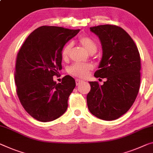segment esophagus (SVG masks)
Returning <instances> with one entry per match:
<instances>
[{"label": "esophagus", "mask_w": 153, "mask_h": 153, "mask_svg": "<svg viewBox=\"0 0 153 153\" xmlns=\"http://www.w3.org/2000/svg\"><path fill=\"white\" fill-rule=\"evenodd\" d=\"M75 82H76V85H80L81 83H84V81H83V80H80V79H76Z\"/></svg>", "instance_id": "34e87169"}]
</instances>
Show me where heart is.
<instances>
[{
  "label": "heart",
  "instance_id": "heart-1",
  "mask_svg": "<svg viewBox=\"0 0 153 153\" xmlns=\"http://www.w3.org/2000/svg\"><path fill=\"white\" fill-rule=\"evenodd\" d=\"M80 44L89 53H94L97 50V45L92 38L87 36H82L79 38ZM72 48L71 44H67L63 47L62 51V55L63 59L68 57ZM92 69V65L90 63H74L68 68V72L74 76L85 77L88 74V72Z\"/></svg>",
  "mask_w": 153,
  "mask_h": 153
}]
</instances>
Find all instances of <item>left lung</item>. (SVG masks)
Here are the masks:
<instances>
[{
    "label": "left lung",
    "instance_id": "obj_1",
    "mask_svg": "<svg viewBox=\"0 0 153 153\" xmlns=\"http://www.w3.org/2000/svg\"><path fill=\"white\" fill-rule=\"evenodd\" d=\"M90 30L100 39L102 56L94 76L106 78L104 84L89 82L87 103L91 114L114 120L128 111L140 85V55L131 36L116 25H99Z\"/></svg>",
    "mask_w": 153,
    "mask_h": 153
}]
</instances>
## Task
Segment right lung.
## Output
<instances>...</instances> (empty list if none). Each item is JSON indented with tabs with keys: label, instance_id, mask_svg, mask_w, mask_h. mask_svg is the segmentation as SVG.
Returning <instances> with one entry per match:
<instances>
[{
	"label": "right lung",
	"instance_id": "1",
	"mask_svg": "<svg viewBox=\"0 0 153 153\" xmlns=\"http://www.w3.org/2000/svg\"><path fill=\"white\" fill-rule=\"evenodd\" d=\"M79 31L42 26L27 37L18 53L14 74L17 94L24 109L38 121L55 120L66 111L75 80L67 75L57 83L53 76L62 69L65 44Z\"/></svg>",
	"mask_w": 153,
	"mask_h": 153
}]
</instances>
